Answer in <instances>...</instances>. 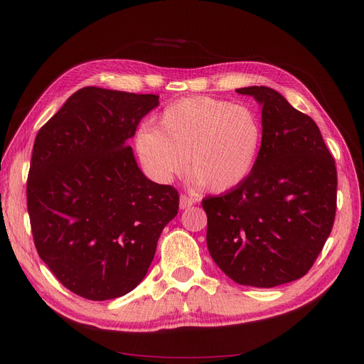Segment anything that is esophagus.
<instances>
[{"mask_svg": "<svg viewBox=\"0 0 364 364\" xmlns=\"http://www.w3.org/2000/svg\"><path fill=\"white\" fill-rule=\"evenodd\" d=\"M194 203H196V199H194V197H191V196H186V194H182V196H181V199H179V206H181V209L190 208V206H193Z\"/></svg>", "mask_w": 364, "mask_h": 364, "instance_id": "obj_1", "label": "esophagus"}]
</instances>
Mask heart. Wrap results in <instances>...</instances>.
Here are the masks:
<instances>
[{"label":"heart","instance_id":"obj_1","mask_svg":"<svg viewBox=\"0 0 364 364\" xmlns=\"http://www.w3.org/2000/svg\"><path fill=\"white\" fill-rule=\"evenodd\" d=\"M158 127H141L135 144L147 173L168 182L183 173L209 193L222 194L243 183L255 167L262 124L247 106L213 97H188L168 105Z\"/></svg>","mask_w":364,"mask_h":364}]
</instances>
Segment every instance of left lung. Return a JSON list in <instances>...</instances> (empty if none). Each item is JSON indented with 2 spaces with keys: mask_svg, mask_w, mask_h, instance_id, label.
<instances>
[{
  "mask_svg": "<svg viewBox=\"0 0 364 364\" xmlns=\"http://www.w3.org/2000/svg\"><path fill=\"white\" fill-rule=\"evenodd\" d=\"M262 106L261 150L249 178L206 197V243L241 285L270 289L302 278L331 234L337 170L321 130L267 86L240 87Z\"/></svg>",
  "mask_w": 364,
  "mask_h": 364,
  "instance_id": "8db88e82",
  "label": "left lung"
}]
</instances>
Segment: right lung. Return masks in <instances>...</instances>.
I'll return each instance as SVG.
<instances>
[{
	"label": "right lung",
	"mask_w": 364,
	"mask_h": 364,
	"mask_svg": "<svg viewBox=\"0 0 364 364\" xmlns=\"http://www.w3.org/2000/svg\"><path fill=\"white\" fill-rule=\"evenodd\" d=\"M158 105L153 94L86 86L36 135L27 179L33 240L58 281L85 299L134 290L178 215V190L149 181L127 146Z\"/></svg>",
	"instance_id": "add662e5"
}]
</instances>
